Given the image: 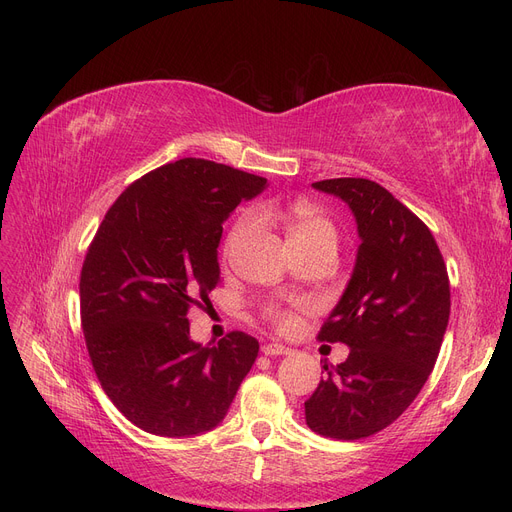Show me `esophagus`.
<instances>
[{
	"label": "esophagus",
	"mask_w": 512,
	"mask_h": 512,
	"mask_svg": "<svg viewBox=\"0 0 512 512\" xmlns=\"http://www.w3.org/2000/svg\"><path fill=\"white\" fill-rule=\"evenodd\" d=\"M261 353H263V355H270V357H274V355H290L292 351H290L288 346H284V344L270 342V344H263V346H261Z\"/></svg>",
	"instance_id": "esophagus-1"
}]
</instances>
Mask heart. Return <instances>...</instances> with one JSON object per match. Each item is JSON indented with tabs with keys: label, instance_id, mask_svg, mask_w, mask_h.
<instances>
[{
	"label": "heart",
	"instance_id": "b5f03b06",
	"mask_svg": "<svg viewBox=\"0 0 512 512\" xmlns=\"http://www.w3.org/2000/svg\"><path fill=\"white\" fill-rule=\"evenodd\" d=\"M261 222L282 224L286 230V240L290 249L313 247V245L336 247L338 242V230L334 222L328 218V215L309 205H292V207L263 205L259 211L242 213L234 222L226 238V251L232 253L238 247L245 245V242H249L259 232ZM267 317H270L282 332H288L297 326V315L292 311L272 307L267 311Z\"/></svg>",
	"mask_w": 512,
	"mask_h": 512
}]
</instances>
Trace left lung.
I'll return each mask as SVG.
<instances>
[{"mask_svg":"<svg viewBox=\"0 0 512 512\" xmlns=\"http://www.w3.org/2000/svg\"><path fill=\"white\" fill-rule=\"evenodd\" d=\"M353 211L361 245L351 280L319 330L351 353L305 402L319 436L359 440L409 409L432 373L450 315L446 263L429 228L367 178L313 182Z\"/></svg>","mask_w":512,"mask_h":512,"instance_id":"left-lung-1","label":"left lung"}]
</instances>
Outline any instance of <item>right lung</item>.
<instances>
[{"label":"right lung","mask_w":512,"mask_h":512,"mask_svg":"<svg viewBox=\"0 0 512 512\" xmlns=\"http://www.w3.org/2000/svg\"><path fill=\"white\" fill-rule=\"evenodd\" d=\"M267 180L184 157L132 182L105 218L80 272V319L101 388L149 434L188 438L226 417L259 342L230 332L191 340L188 307L220 280L222 224Z\"/></svg>","instance_id":"1"}]
</instances>
